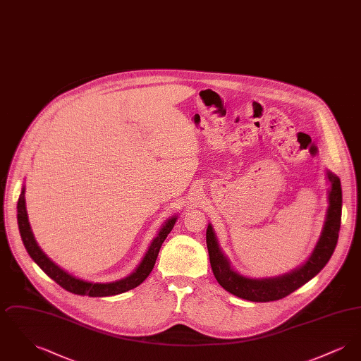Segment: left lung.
I'll list each match as a JSON object with an SVG mask.
<instances>
[{
  "mask_svg": "<svg viewBox=\"0 0 361 361\" xmlns=\"http://www.w3.org/2000/svg\"><path fill=\"white\" fill-rule=\"evenodd\" d=\"M327 178L331 183V188L329 192V208L322 235L309 261L288 275L262 280H253L238 275L231 269L227 258L222 255L212 227H207V249L209 255L211 268L215 279L226 291L250 302L279 300L296 291L299 287L306 284L324 269L338 240L343 208V190L340 178L330 172H327Z\"/></svg>",
  "mask_w": 361,
  "mask_h": 361,
  "instance_id": "1",
  "label": "left lung"
}]
</instances>
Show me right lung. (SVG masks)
<instances>
[{
	"mask_svg": "<svg viewBox=\"0 0 361 361\" xmlns=\"http://www.w3.org/2000/svg\"><path fill=\"white\" fill-rule=\"evenodd\" d=\"M176 219L177 218H172L164 224V227L159 230L158 235L152 242L149 250L146 252L142 262L139 264L137 271L133 275H130L128 277L123 279V280H119V281H115V283H106V284L87 283V281L80 280L74 276L69 275L63 269H61L37 246V243H36L34 238V234L31 231V227H30L27 211H25L24 188L20 193L18 202V230H20L21 240H23V243H24L28 255L40 267V269L46 275L51 277L55 283H58L66 291L75 293V295H89V296H93V298H96V296H112V295L123 293V292L130 291V290L135 288L140 283H143L147 279V276L150 275V272L153 271L155 259H157L158 253H159V249H161L164 240H166L168 234L172 231L173 226L176 224Z\"/></svg>",
	"mask_w": 361,
	"mask_h": 361,
	"instance_id": "right-lung-1",
	"label": "right lung"
}]
</instances>
